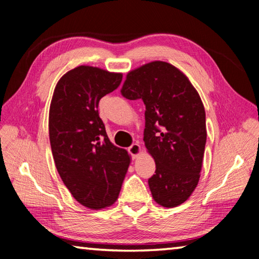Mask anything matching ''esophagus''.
<instances>
[{"label":"esophagus","mask_w":259,"mask_h":259,"mask_svg":"<svg viewBox=\"0 0 259 259\" xmlns=\"http://www.w3.org/2000/svg\"><path fill=\"white\" fill-rule=\"evenodd\" d=\"M129 153L133 156V159H136V157H138L140 153H142V148H140V145L137 143H135L128 148Z\"/></svg>","instance_id":"34e87169"}]
</instances>
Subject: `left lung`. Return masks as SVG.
<instances>
[{
    "label": "left lung",
    "mask_w": 259,
    "mask_h": 259,
    "mask_svg": "<svg viewBox=\"0 0 259 259\" xmlns=\"http://www.w3.org/2000/svg\"><path fill=\"white\" fill-rule=\"evenodd\" d=\"M121 94L145 104L144 142L156 165L148 179L153 199L177 207L194 192L202 169L207 129L200 95L185 74L160 60L130 71Z\"/></svg>",
    "instance_id": "obj_1"
}]
</instances>
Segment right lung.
I'll return each mask as SVG.
<instances>
[{"label": "right lung", "mask_w": 259, "mask_h": 259, "mask_svg": "<svg viewBox=\"0 0 259 259\" xmlns=\"http://www.w3.org/2000/svg\"><path fill=\"white\" fill-rule=\"evenodd\" d=\"M121 73L77 66L60 77L49 111V138L56 168L78 203L94 210L119 198L131 157L111 143L98 104L120 85Z\"/></svg>", "instance_id": "1"}]
</instances>
